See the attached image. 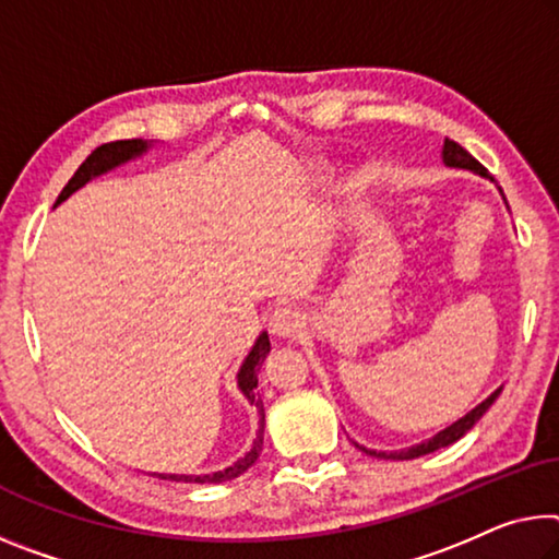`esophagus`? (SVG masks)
I'll return each instance as SVG.
<instances>
[{
    "mask_svg": "<svg viewBox=\"0 0 559 559\" xmlns=\"http://www.w3.org/2000/svg\"><path fill=\"white\" fill-rule=\"evenodd\" d=\"M300 328H304V321H300V316L296 311H290V308H278L271 318V331L276 335H283V338H296Z\"/></svg>",
    "mask_w": 559,
    "mask_h": 559,
    "instance_id": "obj_1",
    "label": "esophagus"
}]
</instances>
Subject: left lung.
<instances>
[{"instance_id":"1","label":"left lung","mask_w":559,"mask_h":559,"mask_svg":"<svg viewBox=\"0 0 559 559\" xmlns=\"http://www.w3.org/2000/svg\"><path fill=\"white\" fill-rule=\"evenodd\" d=\"M442 162H445L448 166H457V168H471V171H475V174H480V176H487V168L477 162V158L473 156V154H467L463 146L457 144V141H453V139H445V146H442ZM500 391L502 388H498V391H495L490 397H487V401H483L480 405L475 407V411H471L465 415V418H460L457 423H453L450 425V428H445L442 432H438L436 438H430V440H425V442H420V445H413V448H405V450H401V453H376V450H366V448H360V450H366V453H370V455H376V457H393V460H413V457H420V455H428V453H432V450H438V448H445V445H453L455 440H460L465 436L467 430L473 428V425L483 418V415L487 413V407H490L495 401H498V395H500Z\"/></svg>"}]
</instances>
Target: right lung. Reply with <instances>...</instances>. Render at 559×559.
Returning <instances> with one entry per match:
<instances>
[{
  "label": "right lung",
  "instance_id": "1",
  "mask_svg": "<svg viewBox=\"0 0 559 559\" xmlns=\"http://www.w3.org/2000/svg\"><path fill=\"white\" fill-rule=\"evenodd\" d=\"M146 144L141 139H123V141H109V144H102L96 146L92 154L84 158V164L76 168V174L69 179V183L64 186V191L59 193L57 203H61L64 199L72 197L76 189H82V186L94 179V176H99L104 171H109V168L119 166L123 162H129L131 156H139L144 152ZM271 350V343H269V335L261 333L259 341H255L253 350L248 353L246 362L241 366V373H238V388H241L243 395L251 401L253 405H259V397H255V388H259V366L263 362V358L269 356ZM263 448V407H261V430H259V438H255L251 453H246L241 460H238L236 465L226 467V471L214 473V475H156L158 480H171V483H226V480H234L241 473H246L248 467L255 463V457H259Z\"/></svg>",
  "mask_w": 559,
  "mask_h": 559
}]
</instances>
